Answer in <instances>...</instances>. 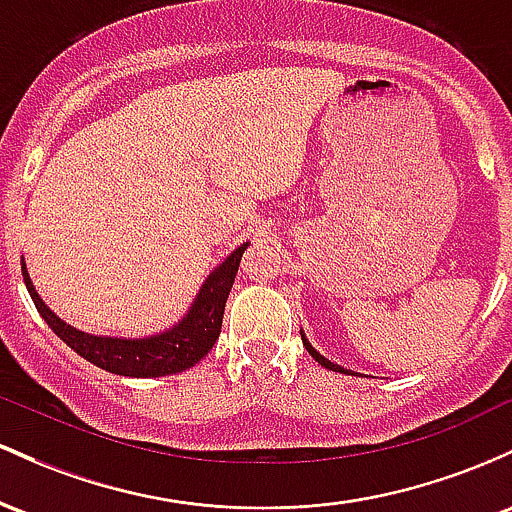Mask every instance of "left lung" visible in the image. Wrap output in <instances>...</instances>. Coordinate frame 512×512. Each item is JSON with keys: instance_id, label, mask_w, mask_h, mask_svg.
Wrapping results in <instances>:
<instances>
[{"instance_id": "8db88e82", "label": "left lung", "mask_w": 512, "mask_h": 512, "mask_svg": "<svg viewBox=\"0 0 512 512\" xmlns=\"http://www.w3.org/2000/svg\"><path fill=\"white\" fill-rule=\"evenodd\" d=\"M300 333H302V343H304V348H307V350H309V355H312V358H314V360H317V363H319L321 367H326V370H333V372H343V375H353V372H350V370H346V367H341V365L331 363V360H329V358H324V355H321V353H319V350H317V348H314V346H312V343H309V341H307V336H304V331H302V329H300Z\"/></svg>"}]
</instances>
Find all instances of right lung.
<instances>
[{
	"mask_svg": "<svg viewBox=\"0 0 512 512\" xmlns=\"http://www.w3.org/2000/svg\"><path fill=\"white\" fill-rule=\"evenodd\" d=\"M249 244L251 241H244L205 278V283L195 292L191 307L174 326L142 338L99 336V333L79 331L77 326L62 321L48 304L40 300L24 258H21V273H24L26 290L36 304L38 314L74 353L113 375L166 377L200 363V358H205L215 346L222 329V314H225L229 290H232L241 256L249 249Z\"/></svg>",
	"mask_w": 512,
	"mask_h": 512,
	"instance_id": "add662e5",
	"label": "right lung"
}]
</instances>
